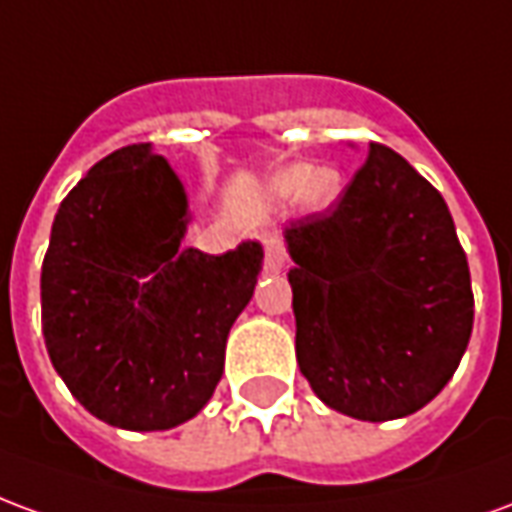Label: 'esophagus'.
I'll use <instances>...</instances> for the list:
<instances>
[{
	"instance_id": "esophagus-1",
	"label": "esophagus",
	"mask_w": 512,
	"mask_h": 512,
	"mask_svg": "<svg viewBox=\"0 0 512 512\" xmlns=\"http://www.w3.org/2000/svg\"><path fill=\"white\" fill-rule=\"evenodd\" d=\"M263 246H266V268L268 271H279V268H285V263H288V255H285V246H282V241H279L277 235H266Z\"/></svg>"
}]
</instances>
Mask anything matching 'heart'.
Wrapping results in <instances>:
<instances>
[{"instance_id":"b5f03b06","label":"heart","mask_w":512,"mask_h":512,"mask_svg":"<svg viewBox=\"0 0 512 512\" xmlns=\"http://www.w3.org/2000/svg\"><path fill=\"white\" fill-rule=\"evenodd\" d=\"M343 189L340 175L329 167H290L282 169L274 178V194L277 197H293L299 194V200L310 208V211H323L329 208Z\"/></svg>"}]
</instances>
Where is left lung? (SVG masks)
<instances>
[{"label":"left lung","instance_id":"1","mask_svg":"<svg viewBox=\"0 0 512 512\" xmlns=\"http://www.w3.org/2000/svg\"><path fill=\"white\" fill-rule=\"evenodd\" d=\"M296 359L312 392L367 422L408 417L450 381L469 345V263L447 202L392 147L329 211L285 227Z\"/></svg>","mask_w":512,"mask_h":512}]
</instances>
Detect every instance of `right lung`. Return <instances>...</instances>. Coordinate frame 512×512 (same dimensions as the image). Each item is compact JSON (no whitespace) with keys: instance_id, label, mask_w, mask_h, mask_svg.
Returning a JSON list of instances; mask_svg holds the SVG:
<instances>
[{"instance_id":"obj_1","label":"right lung","mask_w":512,"mask_h":512,"mask_svg":"<svg viewBox=\"0 0 512 512\" xmlns=\"http://www.w3.org/2000/svg\"><path fill=\"white\" fill-rule=\"evenodd\" d=\"M186 191L147 142L101 158L62 200L40 271L51 365L93 417L169 430L211 400L263 246L180 249Z\"/></svg>"}]
</instances>
